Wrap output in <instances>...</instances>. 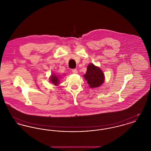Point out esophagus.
<instances>
[{
    "label": "esophagus",
    "instance_id": "34e87169",
    "mask_svg": "<svg viewBox=\"0 0 151 151\" xmlns=\"http://www.w3.org/2000/svg\"><path fill=\"white\" fill-rule=\"evenodd\" d=\"M72 72L73 73H78V70L76 69H72Z\"/></svg>",
    "mask_w": 151,
    "mask_h": 151
}]
</instances>
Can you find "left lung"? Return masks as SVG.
<instances>
[{
    "mask_svg": "<svg viewBox=\"0 0 151 151\" xmlns=\"http://www.w3.org/2000/svg\"><path fill=\"white\" fill-rule=\"evenodd\" d=\"M84 78L91 88H97L100 86L104 83L105 79L104 73L100 68L93 64L88 65L87 71L84 75Z\"/></svg>",
    "mask_w": 151,
    "mask_h": 151,
    "instance_id": "left-lung-1",
    "label": "left lung"
}]
</instances>
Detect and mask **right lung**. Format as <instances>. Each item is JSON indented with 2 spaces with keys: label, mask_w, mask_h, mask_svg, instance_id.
<instances>
[{
  "label": "right lung",
  "mask_w": 151,
  "mask_h": 151,
  "mask_svg": "<svg viewBox=\"0 0 151 151\" xmlns=\"http://www.w3.org/2000/svg\"><path fill=\"white\" fill-rule=\"evenodd\" d=\"M51 82L55 85H58L59 84V79H58V76L55 75H51L50 78Z\"/></svg>",
  "instance_id": "1"
}]
</instances>
